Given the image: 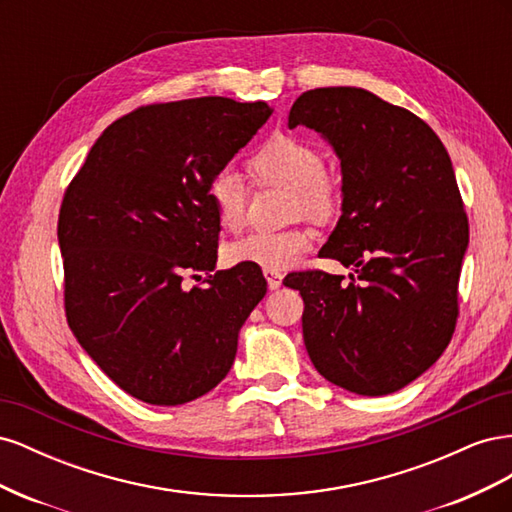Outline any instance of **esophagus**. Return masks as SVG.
<instances>
[{
	"label": "esophagus",
	"instance_id": "1",
	"mask_svg": "<svg viewBox=\"0 0 512 512\" xmlns=\"http://www.w3.org/2000/svg\"><path fill=\"white\" fill-rule=\"evenodd\" d=\"M265 277H267V284H269V290H277L282 286V273L280 271H271V269H267L265 271Z\"/></svg>",
	"mask_w": 512,
	"mask_h": 512
}]
</instances>
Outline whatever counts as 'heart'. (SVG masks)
<instances>
[{
  "label": "heart",
  "mask_w": 512,
  "mask_h": 512,
  "mask_svg": "<svg viewBox=\"0 0 512 512\" xmlns=\"http://www.w3.org/2000/svg\"><path fill=\"white\" fill-rule=\"evenodd\" d=\"M256 185L290 188L294 218L329 222L342 209V185L327 170L322 151L301 136L277 132L262 141L245 162ZM209 198L224 230L237 232L245 224L247 185L235 170H220L209 181ZM314 232L297 226L288 230H258L226 247L228 265L284 271L312 250Z\"/></svg>",
  "instance_id": "heart-1"
}]
</instances>
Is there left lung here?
<instances>
[{
  "mask_svg": "<svg viewBox=\"0 0 512 512\" xmlns=\"http://www.w3.org/2000/svg\"><path fill=\"white\" fill-rule=\"evenodd\" d=\"M297 126L342 160L344 213L322 254L356 271L350 284L320 269L284 280L305 303L307 354L350 393H395L455 333L468 215L451 158L421 117L359 87L305 91L288 115Z\"/></svg>",
  "mask_w": 512,
  "mask_h": 512,
  "instance_id": "1",
  "label": "left lung"
}]
</instances>
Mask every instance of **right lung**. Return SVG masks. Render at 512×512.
Returning <instances> with one entry per match:
<instances>
[{
    "label": "right lung",
    "instance_id": "add662e5",
    "mask_svg": "<svg viewBox=\"0 0 512 512\" xmlns=\"http://www.w3.org/2000/svg\"><path fill=\"white\" fill-rule=\"evenodd\" d=\"M271 115L267 102L192 98L138 106L108 126L61 200L64 307L72 333L119 389L181 406L230 371L267 282L215 271L209 181Z\"/></svg>",
    "mask_w": 512,
    "mask_h": 512
}]
</instances>
